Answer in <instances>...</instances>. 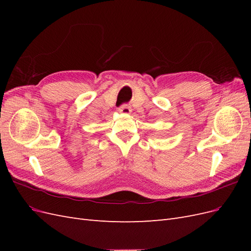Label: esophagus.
Listing matches in <instances>:
<instances>
[{
    "label": "esophagus",
    "mask_w": 251,
    "mask_h": 251,
    "mask_svg": "<svg viewBox=\"0 0 251 251\" xmlns=\"http://www.w3.org/2000/svg\"><path fill=\"white\" fill-rule=\"evenodd\" d=\"M118 112L121 114H131L132 112V108L128 104H124L118 109Z\"/></svg>",
    "instance_id": "esophagus-1"
}]
</instances>
